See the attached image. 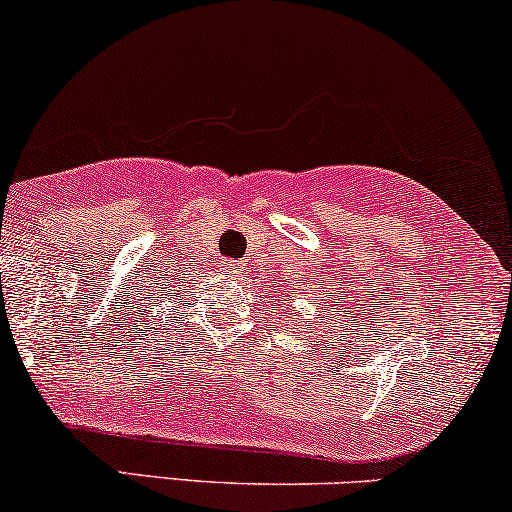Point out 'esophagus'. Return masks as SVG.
<instances>
[{
  "label": "esophagus",
  "mask_w": 512,
  "mask_h": 512,
  "mask_svg": "<svg viewBox=\"0 0 512 512\" xmlns=\"http://www.w3.org/2000/svg\"><path fill=\"white\" fill-rule=\"evenodd\" d=\"M222 267H224V271H226V274H229V276H238V274H243V262H238V260H226L224 264H222Z\"/></svg>",
  "instance_id": "34e87169"
}]
</instances>
